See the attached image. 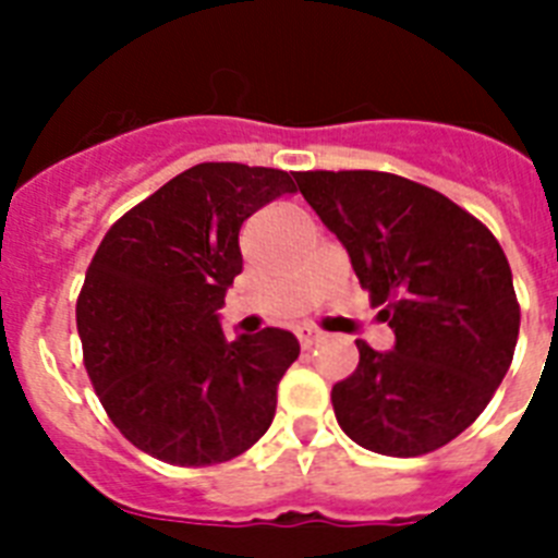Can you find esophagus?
Masks as SVG:
<instances>
[{
    "instance_id": "1",
    "label": "esophagus",
    "mask_w": 558,
    "mask_h": 558,
    "mask_svg": "<svg viewBox=\"0 0 558 558\" xmlns=\"http://www.w3.org/2000/svg\"><path fill=\"white\" fill-rule=\"evenodd\" d=\"M298 340H301L303 349H312V345L320 343L323 335H320V331L312 329V326H301V329H298Z\"/></svg>"
}]
</instances>
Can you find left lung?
Listing matches in <instances>:
<instances>
[{
    "label": "left lung",
    "instance_id": "obj_1",
    "mask_svg": "<svg viewBox=\"0 0 558 558\" xmlns=\"http://www.w3.org/2000/svg\"><path fill=\"white\" fill-rule=\"evenodd\" d=\"M294 181L397 337L386 354L357 340V368L331 388L337 423L386 457L448 446L485 411L517 349L502 246L442 192L402 175L312 170Z\"/></svg>",
    "mask_w": 558,
    "mask_h": 558
}]
</instances>
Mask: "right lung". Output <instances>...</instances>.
<instances>
[{
  "label": "right lung",
  "instance_id": "1",
  "mask_svg": "<svg viewBox=\"0 0 558 558\" xmlns=\"http://www.w3.org/2000/svg\"><path fill=\"white\" fill-rule=\"evenodd\" d=\"M283 192V170L195 163L121 215L87 266L84 368L112 425L156 460L229 462L271 425L301 343L283 329L227 340L215 312L243 269V221Z\"/></svg>",
  "mask_w": 558,
  "mask_h": 558
}]
</instances>
